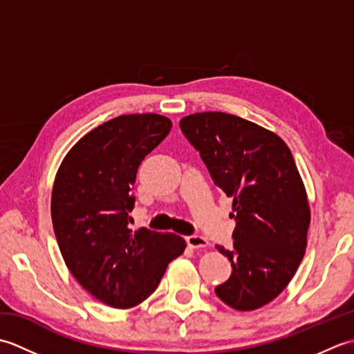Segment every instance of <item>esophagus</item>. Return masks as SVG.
Returning <instances> with one entry per match:
<instances>
[{
	"mask_svg": "<svg viewBox=\"0 0 354 354\" xmlns=\"http://www.w3.org/2000/svg\"><path fill=\"white\" fill-rule=\"evenodd\" d=\"M185 240H187V245H189L190 248H194V250H196V248H207L208 246V240L202 236H196V234L187 236Z\"/></svg>",
	"mask_w": 354,
	"mask_h": 354,
	"instance_id": "34e87169",
	"label": "esophagus"
}]
</instances>
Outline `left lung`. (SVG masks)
Listing matches in <instances>:
<instances>
[{
    "instance_id": "8db88e82",
    "label": "left lung",
    "mask_w": 354,
    "mask_h": 354,
    "mask_svg": "<svg viewBox=\"0 0 354 354\" xmlns=\"http://www.w3.org/2000/svg\"><path fill=\"white\" fill-rule=\"evenodd\" d=\"M214 184L232 198L231 277L214 289L236 310H255L289 284L304 257L310 208L286 142L265 127L225 112H201L179 122Z\"/></svg>"
}]
</instances>
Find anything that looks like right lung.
<instances>
[{
    "label": "right lung",
    "mask_w": 354,
    "mask_h": 354,
    "mask_svg": "<svg viewBox=\"0 0 354 354\" xmlns=\"http://www.w3.org/2000/svg\"><path fill=\"white\" fill-rule=\"evenodd\" d=\"M170 129L158 114L115 117L80 138L57 170L51 221L59 250L82 288L111 307L145 301L185 250L171 232L129 228L140 164Z\"/></svg>",
    "instance_id": "1"
}]
</instances>
